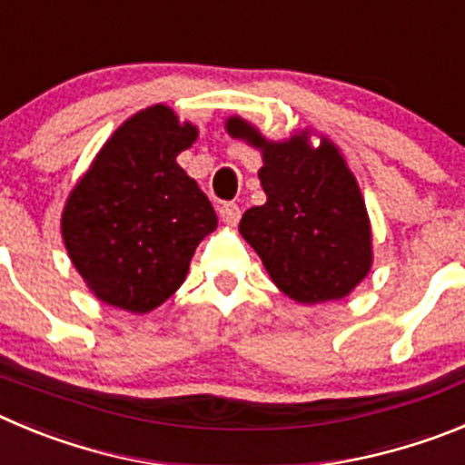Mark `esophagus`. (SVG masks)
I'll list each match as a JSON object with an SVG mask.
<instances>
[{"instance_id": "obj_1", "label": "esophagus", "mask_w": 465, "mask_h": 465, "mask_svg": "<svg viewBox=\"0 0 465 465\" xmlns=\"http://www.w3.org/2000/svg\"><path fill=\"white\" fill-rule=\"evenodd\" d=\"M219 214H221V221H223L225 225H237V223H240L242 210H240V204L225 203V204H221Z\"/></svg>"}]
</instances>
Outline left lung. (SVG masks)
I'll return each mask as SVG.
<instances>
[{
    "instance_id": "obj_1",
    "label": "left lung",
    "mask_w": 465,
    "mask_h": 465,
    "mask_svg": "<svg viewBox=\"0 0 465 465\" xmlns=\"http://www.w3.org/2000/svg\"><path fill=\"white\" fill-rule=\"evenodd\" d=\"M225 129L262 152L267 203L251 207L240 232L281 292L302 304L346 297L371 270V225L357 180L327 138L272 143L242 117Z\"/></svg>"
}]
</instances>
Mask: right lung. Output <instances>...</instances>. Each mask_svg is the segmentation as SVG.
Listing matches in <instances>:
<instances>
[{"mask_svg": "<svg viewBox=\"0 0 465 465\" xmlns=\"http://www.w3.org/2000/svg\"><path fill=\"white\" fill-rule=\"evenodd\" d=\"M198 129L168 105L140 110L104 144L66 200L68 258L101 302L131 313L163 304L216 228L207 195L177 165Z\"/></svg>", "mask_w": 465, "mask_h": 465, "instance_id": "obj_1", "label": "right lung"}]
</instances>
